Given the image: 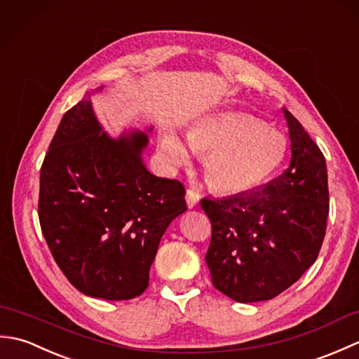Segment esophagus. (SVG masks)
I'll list each match as a JSON object with an SVG mask.
<instances>
[{
	"mask_svg": "<svg viewBox=\"0 0 359 359\" xmlns=\"http://www.w3.org/2000/svg\"><path fill=\"white\" fill-rule=\"evenodd\" d=\"M199 199L201 196L197 191H194V189H187V205L188 208H194L197 203H199Z\"/></svg>",
	"mask_w": 359,
	"mask_h": 359,
	"instance_id": "34e87169",
	"label": "esophagus"
}]
</instances>
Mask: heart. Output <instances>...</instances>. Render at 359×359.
<instances>
[{
  "label": "heart",
  "instance_id": "b5f03b06",
  "mask_svg": "<svg viewBox=\"0 0 359 359\" xmlns=\"http://www.w3.org/2000/svg\"><path fill=\"white\" fill-rule=\"evenodd\" d=\"M187 140L202 165L210 185L222 193H245L278 171L284 162V135L242 112L210 114L188 128ZM158 151L168 166L188 163L189 152L180 137L166 129Z\"/></svg>",
  "mask_w": 359,
  "mask_h": 359
}]
</instances>
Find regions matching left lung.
Masks as SVG:
<instances>
[{"label": "left lung", "mask_w": 359, "mask_h": 359, "mask_svg": "<svg viewBox=\"0 0 359 359\" xmlns=\"http://www.w3.org/2000/svg\"><path fill=\"white\" fill-rule=\"evenodd\" d=\"M284 116L292 160L279 177L224 199H202L211 222L205 261L219 292L238 302L269 301L313 265L329 217L325 158L292 112Z\"/></svg>", "instance_id": "8db88e82"}]
</instances>
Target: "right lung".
<instances>
[{
	"label": "right lung",
	"mask_w": 359,
	"mask_h": 359,
	"mask_svg": "<svg viewBox=\"0 0 359 359\" xmlns=\"http://www.w3.org/2000/svg\"><path fill=\"white\" fill-rule=\"evenodd\" d=\"M147 144L137 129L118 139L104 133L89 94L65 114L49 144L38 217L60 270L83 294L140 296L165 230L187 211L184 185L147 170Z\"/></svg>",
	"instance_id": "right-lung-1"
}]
</instances>
